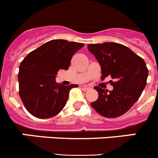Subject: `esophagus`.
Masks as SVG:
<instances>
[{"instance_id": "34e87169", "label": "esophagus", "mask_w": 158, "mask_h": 158, "mask_svg": "<svg viewBox=\"0 0 158 158\" xmlns=\"http://www.w3.org/2000/svg\"><path fill=\"white\" fill-rule=\"evenodd\" d=\"M89 89H90V88L89 87H87V86H83V87H82V90H83V91H88V90H89Z\"/></svg>"}]
</instances>
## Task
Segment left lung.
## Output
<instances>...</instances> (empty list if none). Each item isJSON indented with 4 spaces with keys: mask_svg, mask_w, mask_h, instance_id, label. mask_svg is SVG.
Listing matches in <instances>:
<instances>
[{
    "mask_svg": "<svg viewBox=\"0 0 158 158\" xmlns=\"http://www.w3.org/2000/svg\"><path fill=\"white\" fill-rule=\"evenodd\" d=\"M88 50L101 66V79L110 76L112 91L95 86L98 99L91 106L102 116L115 118L129 111L144 90L148 77L146 62L126 46L116 43L89 44Z\"/></svg>",
    "mask_w": 158,
    "mask_h": 158,
    "instance_id": "obj_1",
    "label": "left lung"
}]
</instances>
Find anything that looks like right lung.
I'll return each instance as SVG.
<instances>
[{
	"label": "right lung",
	"mask_w": 158,
	"mask_h": 158,
	"mask_svg": "<svg viewBox=\"0 0 158 158\" xmlns=\"http://www.w3.org/2000/svg\"><path fill=\"white\" fill-rule=\"evenodd\" d=\"M84 43L53 40L29 53L19 65V95L33 116L47 118L56 115L66 104L70 89L55 81L58 71L69 69L73 54Z\"/></svg>",
	"instance_id": "right-lung-1"
}]
</instances>
